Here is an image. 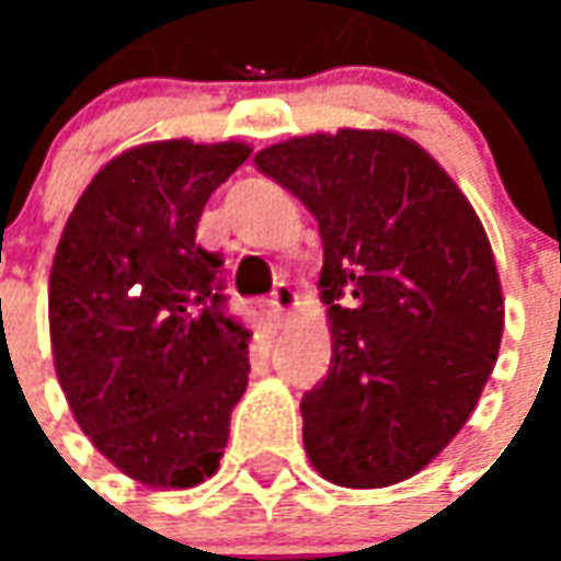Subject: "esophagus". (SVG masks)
<instances>
[{
  "instance_id": "1",
  "label": "esophagus",
  "mask_w": 561,
  "mask_h": 561,
  "mask_svg": "<svg viewBox=\"0 0 561 561\" xmlns=\"http://www.w3.org/2000/svg\"><path fill=\"white\" fill-rule=\"evenodd\" d=\"M271 306L276 308L279 314H288L290 308L297 306V290L290 288V285H285V282H279L271 294Z\"/></svg>"
}]
</instances>
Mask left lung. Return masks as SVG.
Segmentation results:
<instances>
[{"instance_id": "left-lung-1", "label": "left lung", "mask_w": 561, "mask_h": 561, "mask_svg": "<svg viewBox=\"0 0 561 561\" xmlns=\"http://www.w3.org/2000/svg\"><path fill=\"white\" fill-rule=\"evenodd\" d=\"M255 169L306 203L323 238L332 360L299 404L308 460L337 486L408 480L466 425L495 367L504 297L483 224L387 130L288 139Z\"/></svg>"}]
</instances>
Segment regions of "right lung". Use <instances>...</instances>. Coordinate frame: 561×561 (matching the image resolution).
Instances as JSON below:
<instances>
[{
    "instance_id": "right-lung-1",
    "label": "right lung",
    "mask_w": 561,
    "mask_h": 561,
    "mask_svg": "<svg viewBox=\"0 0 561 561\" xmlns=\"http://www.w3.org/2000/svg\"><path fill=\"white\" fill-rule=\"evenodd\" d=\"M241 142H153L95 174L48 285L55 369L81 431L139 483L197 486L218 471L247 390L250 329L227 311L220 253L194 241Z\"/></svg>"
}]
</instances>
